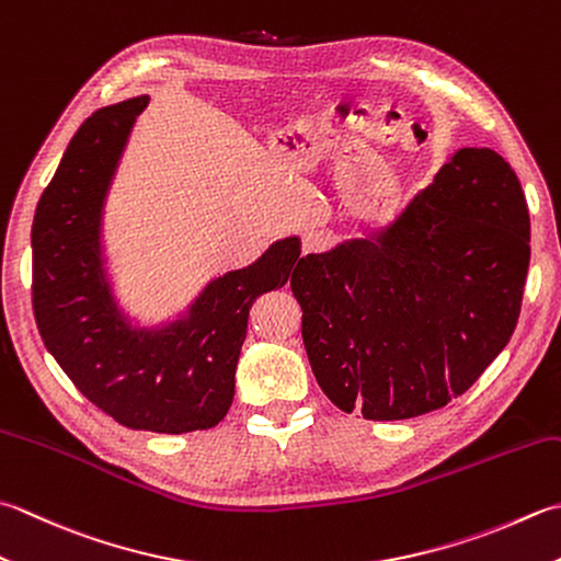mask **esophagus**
<instances>
[{
    "label": "esophagus",
    "instance_id": "34e87169",
    "mask_svg": "<svg viewBox=\"0 0 561 561\" xmlns=\"http://www.w3.org/2000/svg\"><path fill=\"white\" fill-rule=\"evenodd\" d=\"M328 245H331V233H325V230H309V233H304V238H301L304 255H311V252H321Z\"/></svg>",
    "mask_w": 561,
    "mask_h": 561
}]
</instances>
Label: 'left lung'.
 <instances>
[{
    "instance_id": "obj_1",
    "label": "left lung",
    "mask_w": 561,
    "mask_h": 561,
    "mask_svg": "<svg viewBox=\"0 0 561 561\" xmlns=\"http://www.w3.org/2000/svg\"><path fill=\"white\" fill-rule=\"evenodd\" d=\"M528 265L530 214L511 164L457 150L391 224L296 265L318 387L367 421L443 409L508 345Z\"/></svg>"
}]
</instances>
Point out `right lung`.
Returning <instances> with one entry per match:
<instances>
[{"mask_svg":"<svg viewBox=\"0 0 561 561\" xmlns=\"http://www.w3.org/2000/svg\"><path fill=\"white\" fill-rule=\"evenodd\" d=\"M146 106L148 94L99 108L72 136L33 216V316L48 353L96 409L130 431L180 435L224 421L250 306L287 284L301 240H277L252 265L208 282L180 321L130 325L106 279L102 216Z\"/></svg>","mask_w":561,"mask_h":561,"instance_id":"1","label":"right lung"}]
</instances>
